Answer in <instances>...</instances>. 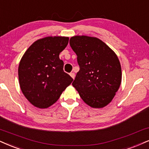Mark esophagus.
Returning a JSON list of instances; mask_svg holds the SVG:
<instances>
[{
  "mask_svg": "<svg viewBox=\"0 0 149 149\" xmlns=\"http://www.w3.org/2000/svg\"><path fill=\"white\" fill-rule=\"evenodd\" d=\"M70 75L71 76V77L73 79H74V77H75V74H74V73H73V72H71L70 74Z\"/></svg>",
  "mask_w": 149,
  "mask_h": 149,
  "instance_id": "34e87169",
  "label": "esophagus"
}]
</instances>
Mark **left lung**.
Here are the masks:
<instances>
[{
	"instance_id": "1",
	"label": "left lung",
	"mask_w": 149,
	"mask_h": 149,
	"mask_svg": "<svg viewBox=\"0 0 149 149\" xmlns=\"http://www.w3.org/2000/svg\"><path fill=\"white\" fill-rule=\"evenodd\" d=\"M70 45L77 56L80 68L73 87L91 107H105L113 100L122 82V68L117 54L96 37L72 36Z\"/></svg>"
}]
</instances>
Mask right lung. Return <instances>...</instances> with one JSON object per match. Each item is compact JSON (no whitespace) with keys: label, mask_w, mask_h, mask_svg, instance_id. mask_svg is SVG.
Masks as SVG:
<instances>
[{"label":"right lung","mask_w":149,"mask_h":149,"mask_svg":"<svg viewBox=\"0 0 149 149\" xmlns=\"http://www.w3.org/2000/svg\"><path fill=\"white\" fill-rule=\"evenodd\" d=\"M65 36H47L34 42L18 65L21 90L33 106L47 108L54 104L73 79L63 71L59 54L68 43Z\"/></svg>","instance_id":"add662e5"}]
</instances>
